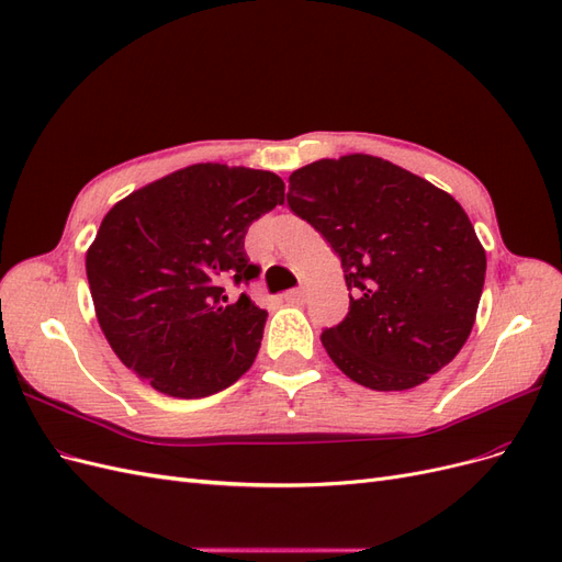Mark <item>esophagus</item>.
Instances as JSON below:
<instances>
[{
  "mask_svg": "<svg viewBox=\"0 0 562 562\" xmlns=\"http://www.w3.org/2000/svg\"><path fill=\"white\" fill-rule=\"evenodd\" d=\"M304 297H307V291H304V288H293V291L283 293V300H285L288 304H302Z\"/></svg>",
  "mask_w": 562,
  "mask_h": 562,
  "instance_id": "obj_1",
  "label": "esophagus"
}]
</instances>
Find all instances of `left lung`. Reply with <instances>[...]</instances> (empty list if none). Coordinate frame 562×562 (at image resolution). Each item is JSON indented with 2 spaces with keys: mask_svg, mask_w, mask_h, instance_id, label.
Instances as JSON below:
<instances>
[{
  "mask_svg": "<svg viewBox=\"0 0 562 562\" xmlns=\"http://www.w3.org/2000/svg\"><path fill=\"white\" fill-rule=\"evenodd\" d=\"M288 206L339 255L349 314L321 333L333 363L375 391H405L448 366L473 328L485 250L464 209L370 155L291 176Z\"/></svg>",
  "mask_w": 562,
  "mask_h": 562,
  "instance_id": "left-lung-1",
  "label": "left lung"
}]
</instances>
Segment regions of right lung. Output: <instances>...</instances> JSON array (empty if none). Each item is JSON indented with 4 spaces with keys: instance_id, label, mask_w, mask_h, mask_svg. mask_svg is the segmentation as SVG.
Segmentation results:
<instances>
[{
    "instance_id": "obj_1",
    "label": "right lung",
    "mask_w": 562,
    "mask_h": 562,
    "mask_svg": "<svg viewBox=\"0 0 562 562\" xmlns=\"http://www.w3.org/2000/svg\"><path fill=\"white\" fill-rule=\"evenodd\" d=\"M269 171L194 164L128 194L87 252L95 316L128 370L161 394L203 398L258 356L267 312L246 293L260 267L244 250L252 220L283 203Z\"/></svg>"
}]
</instances>
